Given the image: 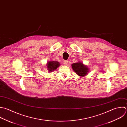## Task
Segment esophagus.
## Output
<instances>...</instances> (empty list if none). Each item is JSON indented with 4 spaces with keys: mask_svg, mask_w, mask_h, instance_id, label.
Instances as JSON below:
<instances>
[{
    "mask_svg": "<svg viewBox=\"0 0 127 127\" xmlns=\"http://www.w3.org/2000/svg\"><path fill=\"white\" fill-rule=\"evenodd\" d=\"M64 64L65 65H68V61H66V60H64Z\"/></svg>",
    "mask_w": 127,
    "mask_h": 127,
    "instance_id": "1",
    "label": "esophagus"
}]
</instances>
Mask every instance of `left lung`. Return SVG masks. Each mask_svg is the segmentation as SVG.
<instances>
[{
	"mask_svg": "<svg viewBox=\"0 0 127 127\" xmlns=\"http://www.w3.org/2000/svg\"><path fill=\"white\" fill-rule=\"evenodd\" d=\"M72 67L74 72L80 77H84L88 75L89 70L87 66L82 62L75 63L72 64Z\"/></svg>",
	"mask_w": 127,
	"mask_h": 127,
	"instance_id": "left-lung-1",
	"label": "left lung"
}]
</instances>
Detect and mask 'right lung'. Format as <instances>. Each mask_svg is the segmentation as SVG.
<instances>
[{"mask_svg":"<svg viewBox=\"0 0 127 127\" xmlns=\"http://www.w3.org/2000/svg\"><path fill=\"white\" fill-rule=\"evenodd\" d=\"M60 64L58 61H49L47 62L46 64V67L47 68L48 71L49 72H52L53 71L56 70L59 66Z\"/></svg>","mask_w":127,"mask_h":127,"instance_id":"1","label":"right lung"}]
</instances>
